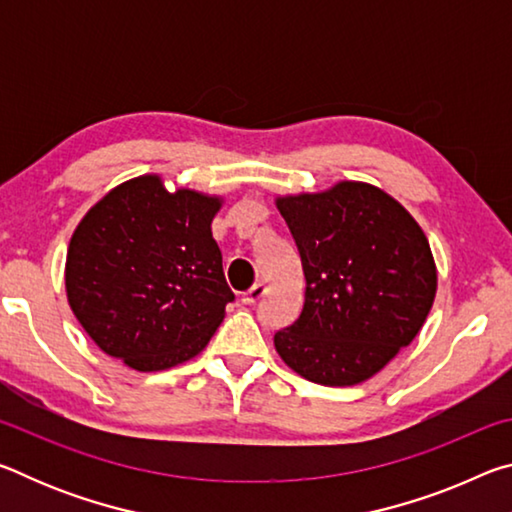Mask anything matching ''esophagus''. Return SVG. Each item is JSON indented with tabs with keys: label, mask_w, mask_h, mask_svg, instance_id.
Masks as SVG:
<instances>
[{
	"label": "esophagus",
	"mask_w": 512,
	"mask_h": 512,
	"mask_svg": "<svg viewBox=\"0 0 512 512\" xmlns=\"http://www.w3.org/2000/svg\"><path fill=\"white\" fill-rule=\"evenodd\" d=\"M264 284L262 282H257V284H253V287H250L244 296H241V300L246 302V305H255V302L264 296Z\"/></svg>",
	"instance_id": "1"
}]
</instances>
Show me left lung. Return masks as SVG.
Wrapping results in <instances>:
<instances>
[{
  "label": "left lung",
  "mask_w": 512,
  "mask_h": 512,
  "mask_svg": "<svg viewBox=\"0 0 512 512\" xmlns=\"http://www.w3.org/2000/svg\"><path fill=\"white\" fill-rule=\"evenodd\" d=\"M305 273L296 323L275 332L289 368L323 386L379 372L420 332L436 296L429 241L404 207L366 183L277 198Z\"/></svg>",
  "instance_id": "left-lung-1"
}]
</instances>
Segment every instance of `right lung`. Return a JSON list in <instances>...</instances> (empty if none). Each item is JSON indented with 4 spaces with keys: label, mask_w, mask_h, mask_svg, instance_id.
<instances>
[{
    "label": "right lung",
    "mask_w": 512,
    "mask_h": 512,
    "mask_svg": "<svg viewBox=\"0 0 512 512\" xmlns=\"http://www.w3.org/2000/svg\"><path fill=\"white\" fill-rule=\"evenodd\" d=\"M219 207V198L169 194L158 176H140L85 214L69 241L65 287L103 352L151 372L205 348L235 300L210 228Z\"/></svg>",
    "instance_id": "right-lung-1"
}]
</instances>
